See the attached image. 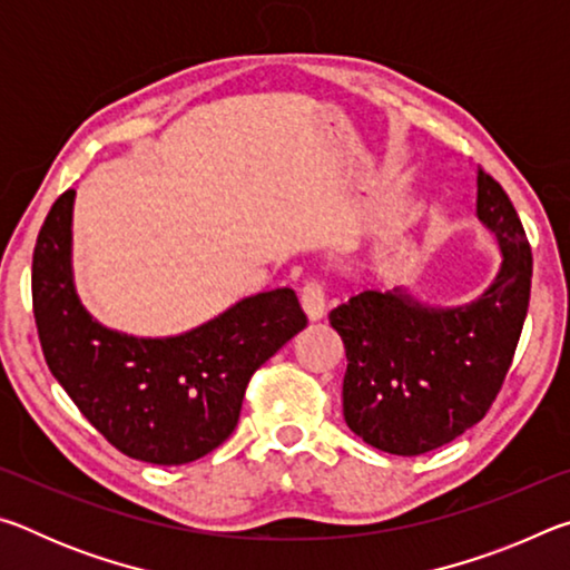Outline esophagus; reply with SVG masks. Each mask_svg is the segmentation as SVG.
Here are the masks:
<instances>
[{
	"instance_id": "obj_1",
	"label": "esophagus",
	"mask_w": 570,
	"mask_h": 570,
	"mask_svg": "<svg viewBox=\"0 0 570 570\" xmlns=\"http://www.w3.org/2000/svg\"><path fill=\"white\" fill-rule=\"evenodd\" d=\"M302 306L306 316L312 322L322 320L324 316V308H326V294H324V286L320 282H306L302 288Z\"/></svg>"
}]
</instances>
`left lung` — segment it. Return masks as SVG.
<instances>
[{
	"mask_svg": "<svg viewBox=\"0 0 570 570\" xmlns=\"http://www.w3.org/2000/svg\"><path fill=\"white\" fill-rule=\"evenodd\" d=\"M478 218L503 254L495 282L465 306L420 304L402 288L362 292L332 308L346 350L344 420L366 445L422 455L478 424L513 362L533 256L500 183L478 168Z\"/></svg>",
	"mask_w": 570,
	"mask_h": 570,
	"instance_id": "left-lung-1",
	"label": "left lung"
}]
</instances>
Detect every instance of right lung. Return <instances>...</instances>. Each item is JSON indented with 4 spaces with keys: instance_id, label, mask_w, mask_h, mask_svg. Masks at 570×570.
I'll return each mask as SVG.
<instances>
[{
    "instance_id": "add662e5",
    "label": "right lung",
    "mask_w": 570,
    "mask_h": 570,
    "mask_svg": "<svg viewBox=\"0 0 570 570\" xmlns=\"http://www.w3.org/2000/svg\"><path fill=\"white\" fill-rule=\"evenodd\" d=\"M72 204L65 190L32 256V306L52 377L122 455L186 465L234 432L248 380L306 326L294 288H274L166 340L95 322L72 284Z\"/></svg>"
}]
</instances>
